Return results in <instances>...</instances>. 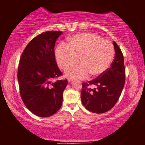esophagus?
Masks as SVG:
<instances>
[{
	"instance_id": "1",
	"label": "esophagus",
	"mask_w": 145,
	"mask_h": 145,
	"mask_svg": "<svg viewBox=\"0 0 145 145\" xmlns=\"http://www.w3.org/2000/svg\"><path fill=\"white\" fill-rule=\"evenodd\" d=\"M72 80H73V78H68V82H72Z\"/></svg>"
}]
</instances>
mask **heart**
Instances as JSON below:
<instances>
[{"mask_svg": "<svg viewBox=\"0 0 145 145\" xmlns=\"http://www.w3.org/2000/svg\"><path fill=\"white\" fill-rule=\"evenodd\" d=\"M114 54L113 45L109 40L91 33L76 34L69 45L61 43L56 50V60L62 69L75 64L81 57V64L66 70V75L73 78H85L90 73L103 74L111 65Z\"/></svg>", "mask_w": 145, "mask_h": 145, "instance_id": "b5f03b06", "label": "heart"}]
</instances>
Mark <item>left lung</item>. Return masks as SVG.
<instances>
[{
  "instance_id": "obj_1",
  "label": "left lung",
  "mask_w": 145,
  "mask_h": 145,
  "mask_svg": "<svg viewBox=\"0 0 145 145\" xmlns=\"http://www.w3.org/2000/svg\"><path fill=\"white\" fill-rule=\"evenodd\" d=\"M115 57L103 74L88 82L82 83L81 101L86 109L94 113H104L111 109L121 95L125 81L124 58L121 49L113 41Z\"/></svg>"
}]
</instances>
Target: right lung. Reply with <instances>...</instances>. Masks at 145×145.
I'll return each instance as SVG.
<instances>
[{
  "mask_svg": "<svg viewBox=\"0 0 145 145\" xmlns=\"http://www.w3.org/2000/svg\"><path fill=\"white\" fill-rule=\"evenodd\" d=\"M63 33L46 31L33 38L24 49L18 68L21 98L36 116L48 117L60 109L67 79H53L63 73L56 63L54 46Z\"/></svg>",
  "mask_w": 145,
  "mask_h": 145,
  "instance_id": "obj_1",
  "label": "right lung"
}]
</instances>
